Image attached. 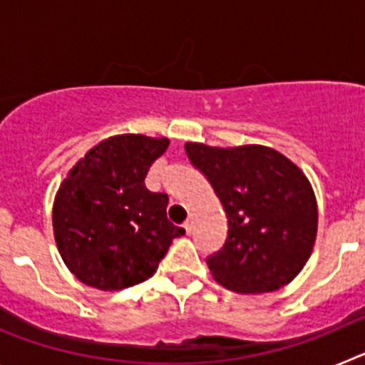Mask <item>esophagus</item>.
I'll return each mask as SVG.
<instances>
[{"label":"esophagus","mask_w":365,"mask_h":365,"mask_svg":"<svg viewBox=\"0 0 365 365\" xmlns=\"http://www.w3.org/2000/svg\"><path fill=\"white\" fill-rule=\"evenodd\" d=\"M185 230H186V234H192V232H193V221H192V219H188V221L185 222Z\"/></svg>","instance_id":"1"}]
</instances>
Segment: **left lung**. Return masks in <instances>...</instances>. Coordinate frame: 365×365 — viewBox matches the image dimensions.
Masks as SVG:
<instances>
[{"instance_id": "1", "label": "left lung", "mask_w": 365, "mask_h": 365, "mask_svg": "<svg viewBox=\"0 0 365 365\" xmlns=\"http://www.w3.org/2000/svg\"><path fill=\"white\" fill-rule=\"evenodd\" d=\"M190 163L208 179L228 219L221 250L206 257L217 283L241 294L282 289L312 252L318 206L309 179L267 146L186 143Z\"/></svg>"}]
</instances>
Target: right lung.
Returning <instances> with one entry per match:
<instances>
[{"label":"right lung","mask_w":365,"mask_h":365,"mask_svg":"<svg viewBox=\"0 0 365 365\" xmlns=\"http://www.w3.org/2000/svg\"><path fill=\"white\" fill-rule=\"evenodd\" d=\"M168 138L117 135L76 163L56 193L53 228L67 269L100 291L151 278L185 228L168 221L166 193L144 185Z\"/></svg>","instance_id":"1"}]
</instances>
